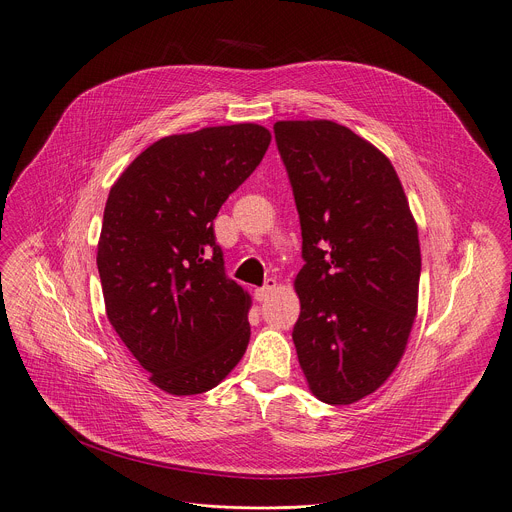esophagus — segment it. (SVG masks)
Returning a JSON list of instances; mask_svg holds the SVG:
<instances>
[{"label":"esophagus","instance_id":"1","mask_svg":"<svg viewBox=\"0 0 512 512\" xmlns=\"http://www.w3.org/2000/svg\"><path fill=\"white\" fill-rule=\"evenodd\" d=\"M276 286H278V282H276L274 278H267V280H265V284H263L261 288H255V298H257L259 302L267 300V298H269V294L276 290Z\"/></svg>","mask_w":512,"mask_h":512}]
</instances>
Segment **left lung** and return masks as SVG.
Instances as JSON below:
<instances>
[{
	"mask_svg": "<svg viewBox=\"0 0 512 512\" xmlns=\"http://www.w3.org/2000/svg\"><path fill=\"white\" fill-rule=\"evenodd\" d=\"M302 230L292 339L313 395L350 405L397 368L418 313L420 241L391 160L327 121L274 125Z\"/></svg>",
	"mask_w": 512,
	"mask_h": 512,
	"instance_id": "obj_1",
	"label": "left lung"
}]
</instances>
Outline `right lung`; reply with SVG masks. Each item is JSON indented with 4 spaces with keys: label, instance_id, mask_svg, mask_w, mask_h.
Returning a JSON list of instances; mask_svg holds the SVG:
<instances>
[{
    "label": "right lung",
    "instance_id": "1",
    "mask_svg": "<svg viewBox=\"0 0 512 512\" xmlns=\"http://www.w3.org/2000/svg\"><path fill=\"white\" fill-rule=\"evenodd\" d=\"M257 123L166 135L109 191L96 265L121 342L170 395L214 389L251 337V296L224 271L214 218L267 152Z\"/></svg>",
    "mask_w": 512,
    "mask_h": 512
}]
</instances>
